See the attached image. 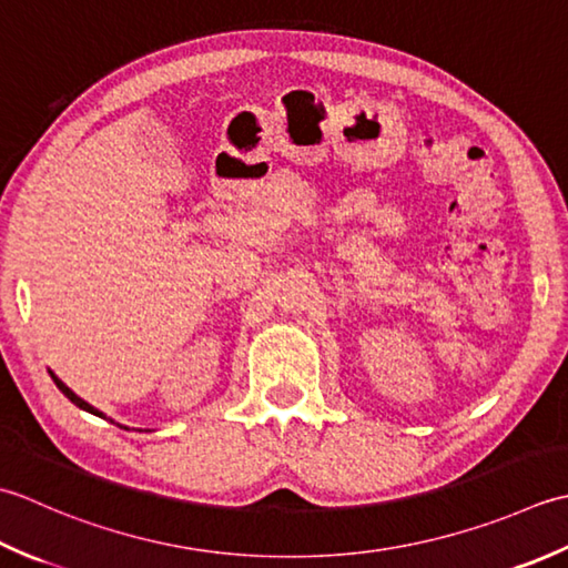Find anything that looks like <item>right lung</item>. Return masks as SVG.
<instances>
[{
    "label": "right lung",
    "instance_id": "add662e5",
    "mask_svg": "<svg viewBox=\"0 0 568 568\" xmlns=\"http://www.w3.org/2000/svg\"><path fill=\"white\" fill-rule=\"evenodd\" d=\"M51 377H53V382H55V387H58V389H61V392H63V395H65L68 399H71V402L75 404V407H80V409H85V412H90V414H95V416H102V412H98V409H95V407H92V404H88L85 399H80V397L75 395V392H73L71 387H65V385H63V382H61V379H58V377H55L53 373H51Z\"/></svg>",
    "mask_w": 568,
    "mask_h": 568
}]
</instances>
